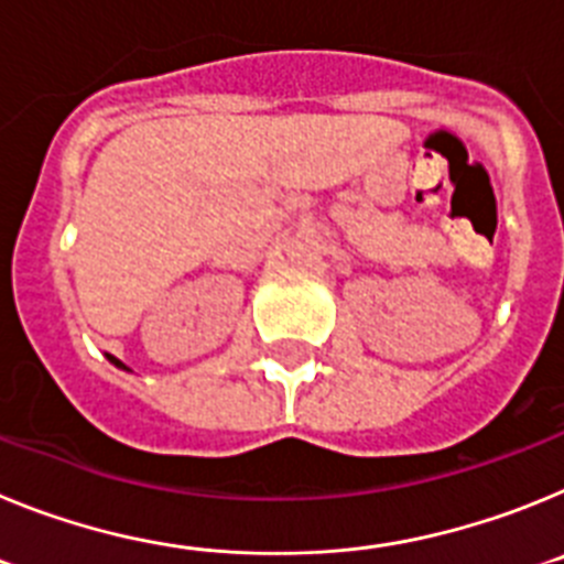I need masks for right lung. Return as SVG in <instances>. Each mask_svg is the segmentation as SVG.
Instances as JSON below:
<instances>
[{"instance_id":"add662e5","label":"right lung","mask_w":564,"mask_h":564,"mask_svg":"<svg viewBox=\"0 0 564 564\" xmlns=\"http://www.w3.org/2000/svg\"><path fill=\"white\" fill-rule=\"evenodd\" d=\"M109 358V361H112L115 364V367H123V364L121 361H118V358H112V356H107ZM123 370H127V367H123Z\"/></svg>"}]
</instances>
